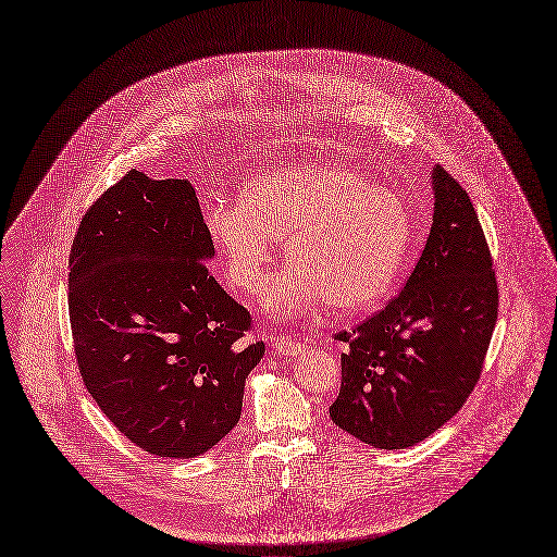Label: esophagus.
I'll use <instances>...</instances> for the list:
<instances>
[{
	"mask_svg": "<svg viewBox=\"0 0 557 557\" xmlns=\"http://www.w3.org/2000/svg\"><path fill=\"white\" fill-rule=\"evenodd\" d=\"M306 348V344L301 338H294V336H281L276 338V352L283 357H294Z\"/></svg>",
	"mask_w": 557,
	"mask_h": 557,
	"instance_id": "obj_1",
	"label": "esophagus"
}]
</instances>
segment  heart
Here are the masks:
<instances>
[{
    "label": "heart",
    "instance_id": "1",
    "mask_svg": "<svg viewBox=\"0 0 557 557\" xmlns=\"http://www.w3.org/2000/svg\"><path fill=\"white\" fill-rule=\"evenodd\" d=\"M205 232L230 283L261 292L276 259V240L296 265L268 292L276 314L308 310L323 298L334 310L376 306L393 287L412 240L406 200L370 185L344 162H301L256 176L240 205L205 209Z\"/></svg>",
    "mask_w": 557,
    "mask_h": 557
}]
</instances>
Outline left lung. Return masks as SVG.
<instances>
[{"label": "left lung", "instance_id": "obj_1", "mask_svg": "<svg viewBox=\"0 0 557 557\" xmlns=\"http://www.w3.org/2000/svg\"><path fill=\"white\" fill-rule=\"evenodd\" d=\"M433 191V227L404 289L352 332L334 334L348 350L330 417L374 448L414 446L457 414L478 386L497 321L475 207L440 164Z\"/></svg>", "mask_w": 557, "mask_h": 557}]
</instances>
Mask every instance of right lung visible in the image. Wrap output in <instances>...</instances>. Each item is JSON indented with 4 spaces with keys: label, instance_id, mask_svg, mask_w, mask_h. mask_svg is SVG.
Masks as SVG:
<instances>
[{
    "label": "right lung",
    "instance_id": "add662e5",
    "mask_svg": "<svg viewBox=\"0 0 557 557\" xmlns=\"http://www.w3.org/2000/svg\"><path fill=\"white\" fill-rule=\"evenodd\" d=\"M194 187L126 171L89 209L69 256V317L84 386L143 450L189 459L240 419L265 344L207 270Z\"/></svg>",
    "mask_w": 557,
    "mask_h": 557
}]
</instances>
